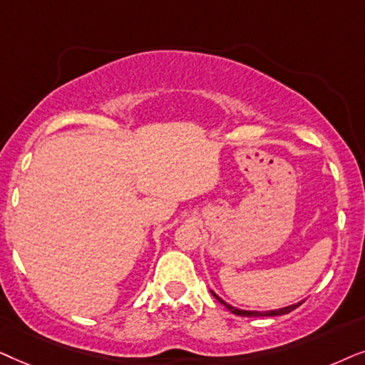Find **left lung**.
Returning <instances> with one entry per match:
<instances>
[{"label":"left lung","instance_id":"obj_1","mask_svg":"<svg viewBox=\"0 0 365 365\" xmlns=\"http://www.w3.org/2000/svg\"><path fill=\"white\" fill-rule=\"evenodd\" d=\"M210 292H212L213 297H215L220 304L225 305V307H227L228 310H230L232 314H235V315H242V317H274V315H285V314L292 312V310L297 309L299 305H302V304H304V300H300V302H297V304H292V305H287V307L275 309V310H264V312H260V310H242V309L233 307V305H230V304H227L225 300H222L220 297H218V295H217L215 292H213V290H210Z\"/></svg>","mask_w":365,"mask_h":365}]
</instances>
